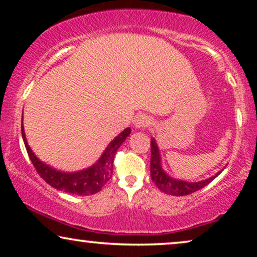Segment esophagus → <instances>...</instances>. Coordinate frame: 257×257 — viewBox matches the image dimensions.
Instances as JSON below:
<instances>
[{
    "label": "esophagus",
    "mask_w": 257,
    "mask_h": 257,
    "mask_svg": "<svg viewBox=\"0 0 257 257\" xmlns=\"http://www.w3.org/2000/svg\"><path fill=\"white\" fill-rule=\"evenodd\" d=\"M152 124V118L147 114H139L135 120V126L137 128H145Z\"/></svg>",
    "instance_id": "1"
}]
</instances>
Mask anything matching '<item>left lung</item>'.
Returning a JSON list of instances; mask_svg holds the SVG:
<instances>
[{
    "label": "left lung",
    "instance_id": "8db88e82",
    "mask_svg": "<svg viewBox=\"0 0 257 257\" xmlns=\"http://www.w3.org/2000/svg\"><path fill=\"white\" fill-rule=\"evenodd\" d=\"M222 171L223 170H221L213 177L207 178L201 181L191 182L175 179L171 177L170 174H167L166 171L163 168L159 147H158L156 139H151V179L161 192L166 193L168 195L184 196L192 194V193L199 191V189L208 185L209 182H212Z\"/></svg>",
    "mask_w": 257,
    "mask_h": 257
}]
</instances>
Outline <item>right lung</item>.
Listing matches in <instances>:
<instances>
[{"mask_svg":"<svg viewBox=\"0 0 257 257\" xmlns=\"http://www.w3.org/2000/svg\"><path fill=\"white\" fill-rule=\"evenodd\" d=\"M23 118V117H22ZM22 138L26 145L27 152L29 154L31 163L36 168L40 177L52 187L63 191L65 193L75 195H91L98 193L103 188V186L111 179L112 171H113V160L117 150L120 147L125 139L131 133V128L126 127L124 131L119 133L112 142L108 144L104 152L90 167L77 172H63L51 167L50 165L43 163L38 159L36 154L33 152L30 146L28 145L26 133L23 127L22 119Z\"/></svg>","mask_w":257,"mask_h":257,"instance_id":"obj_1","label":"right lung"}]
</instances>
